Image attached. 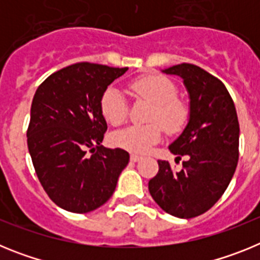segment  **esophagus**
<instances>
[{
    "label": "esophagus",
    "mask_w": 260,
    "mask_h": 260,
    "mask_svg": "<svg viewBox=\"0 0 260 260\" xmlns=\"http://www.w3.org/2000/svg\"><path fill=\"white\" fill-rule=\"evenodd\" d=\"M141 158H142V156L137 155V153H132V155H130V160H132L133 162L139 161V160H141Z\"/></svg>",
    "instance_id": "34e87169"
}]
</instances>
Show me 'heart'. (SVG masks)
<instances>
[{
    "instance_id": "1",
    "label": "heart",
    "mask_w": 260,
    "mask_h": 260,
    "mask_svg": "<svg viewBox=\"0 0 260 260\" xmlns=\"http://www.w3.org/2000/svg\"><path fill=\"white\" fill-rule=\"evenodd\" d=\"M137 98L152 103L148 110L147 125H134L119 130L110 137L112 144L122 150L144 153L161 138V127L169 134L180 132L187 122L189 108L177 98V88L168 78L161 75H143L128 84ZM100 112L109 125L119 126L127 116V104L122 92L110 86L100 98Z\"/></svg>"
}]
</instances>
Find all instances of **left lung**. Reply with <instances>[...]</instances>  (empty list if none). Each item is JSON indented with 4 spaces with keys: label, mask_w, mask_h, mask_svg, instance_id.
Here are the masks:
<instances>
[{
    "label": "left lung",
    "mask_w": 260,
    "mask_h": 260,
    "mask_svg": "<svg viewBox=\"0 0 260 260\" xmlns=\"http://www.w3.org/2000/svg\"><path fill=\"white\" fill-rule=\"evenodd\" d=\"M162 73L182 78L189 92V122L169 146L177 158H189L180 172L158 160V172L148 190L165 212L191 219L210 210L228 187L238 162L240 123L221 80L191 63L174 65Z\"/></svg>",
    "instance_id": "1"
}]
</instances>
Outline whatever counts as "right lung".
<instances>
[{
    "instance_id": "right-lung-1",
    "label": "right lung",
    "mask_w": 260,
    "mask_h": 260,
    "mask_svg": "<svg viewBox=\"0 0 260 260\" xmlns=\"http://www.w3.org/2000/svg\"><path fill=\"white\" fill-rule=\"evenodd\" d=\"M126 71L78 62L36 89L27 144L41 186L63 210L87 213L103 206L128 164L125 150L102 146L108 126L99 105L104 89Z\"/></svg>"
}]
</instances>
